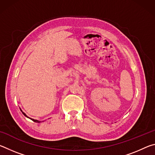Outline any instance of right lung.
<instances>
[{
  "mask_svg": "<svg viewBox=\"0 0 155 155\" xmlns=\"http://www.w3.org/2000/svg\"><path fill=\"white\" fill-rule=\"evenodd\" d=\"M21 111H22V114H24V115H25V116L26 117H28V116H27V115H26L25 114V113L24 112H23L22 111V110H21ZM28 118H30V117H28ZM31 120H33V122H37V123H40V122H41L40 121H39V120H34V119H32V118H30Z\"/></svg>",
  "mask_w": 155,
  "mask_h": 155,
  "instance_id": "1",
  "label": "right lung"
}]
</instances>
